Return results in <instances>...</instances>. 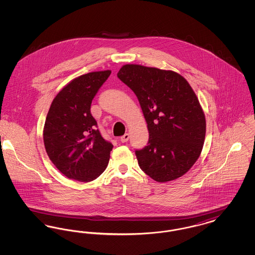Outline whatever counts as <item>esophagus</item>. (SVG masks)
Wrapping results in <instances>:
<instances>
[{
    "mask_svg": "<svg viewBox=\"0 0 255 255\" xmlns=\"http://www.w3.org/2000/svg\"><path fill=\"white\" fill-rule=\"evenodd\" d=\"M129 137H130V134L129 133H125L124 135H122V137H121V141L122 142H126V141H128Z\"/></svg>",
    "mask_w": 255,
    "mask_h": 255,
    "instance_id": "34e87169",
    "label": "esophagus"
}]
</instances>
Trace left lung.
<instances>
[{
	"label": "left lung",
	"instance_id": "obj_1",
	"mask_svg": "<svg viewBox=\"0 0 255 255\" xmlns=\"http://www.w3.org/2000/svg\"><path fill=\"white\" fill-rule=\"evenodd\" d=\"M119 78L137 97L149 132L135 151L140 169L156 182L183 176L200 157L206 137L205 113L187 80L176 72L123 65Z\"/></svg>",
	"mask_w": 255,
	"mask_h": 255
}]
</instances>
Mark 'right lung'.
I'll return each instance as SVG.
<instances>
[{
	"instance_id": "add662e5",
	"label": "right lung",
	"mask_w": 255,
	"mask_h": 255,
	"mask_svg": "<svg viewBox=\"0 0 255 255\" xmlns=\"http://www.w3.org/2000/svg\"><path fill=\"white\" fill-rule=\"evenodd\" d=\"M111 71L86 73L70 81L54 97L43 130L51 162L69 179L91 182L106 169L113 144L97 129L92 100Z\"/></svg>"
}]
</instances>
